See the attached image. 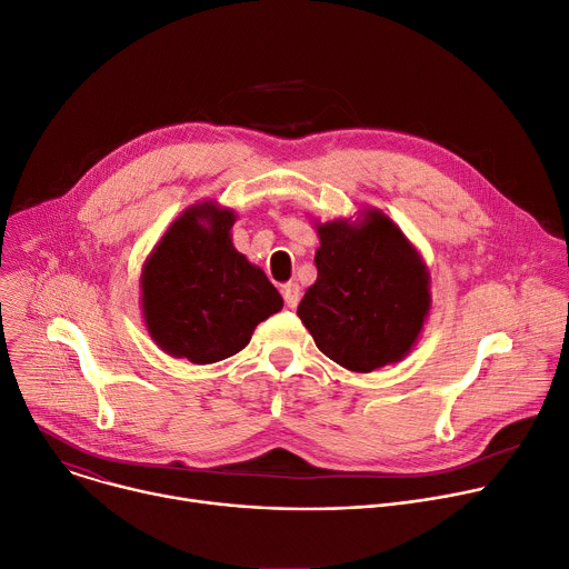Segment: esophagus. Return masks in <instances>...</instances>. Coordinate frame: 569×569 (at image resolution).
Segmentation results:
<instances>
[{
    "label": "esophagus",
    "instance_id": "1",
    "mask_svg": "<svg viewBox=\"0 0 569 569\" xmlns=\"http://www.w3.org/2000/svg\"><path fill=\"white\" fill-rule=\"evenodd\" d=\"M282 298H284V305H287L289 309H293V307L298 305V300H300V287H298L296 282L284 284V287H282Z\"/></svg>",
    "mask_w": 569,
    "mask_h": 569
}]
</instances>
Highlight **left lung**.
Instances as JSON below:
<instances>
[{
    "label": "left lung",
    "instance_id": "8db88e82",
    "mask_svg": "<svg viewBox=\"0 0 569 569\" xmlns=\"http://www.w3.org/2000/svg\"><path fill=\"white\" fill-rule=\"evenodd\" d=\"M317 282L298 317L317 348L352 372L400 361L429 313V273L405 232L380 210L357 223H319Z\"/></svg>",
    "mask_w": 569,
    "mask_h": 569
}]
</instances>
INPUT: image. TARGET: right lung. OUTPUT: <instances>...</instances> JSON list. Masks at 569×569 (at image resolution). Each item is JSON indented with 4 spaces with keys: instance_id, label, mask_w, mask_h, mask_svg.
<instances>
[{
    "instance_id": "1",
    "label": "right lung",
    "mask_w": 569,
    "mask_h": 569,
    "mask_svg": "<svg viewBox=\"0 0 569 569\" xmlns=\"http://www.w3.org/2000/svg\"><path fill=\"white\" fill-rule=\"evenodd\" d=\"M234 212L212 201L187 208L142 271L151 339L171 357L214 363L248 346L252 330L282 309L262 269L232 246Z\"/></svg>"
}]
</instances>
